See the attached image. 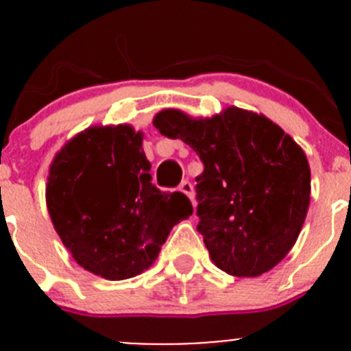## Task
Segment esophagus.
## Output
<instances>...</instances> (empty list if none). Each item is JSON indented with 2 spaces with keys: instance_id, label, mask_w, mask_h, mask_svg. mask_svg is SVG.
Listing matches in <instances>:
<instances>
[{
  "instance_id": "34e87169",
  "label": "esophagus",
  "mask_w": 351,
  "mask_h": 351,
  "mask_svg": "<svg viewBox=\"0 0 351 351\" xmlns=\"http://www.w3.org/2000/svg\"><path fill=\"white\" fill-rule=\"evenodd\" d=\"M180 192L185 193V195L189 197L190 200L193 202V185L189 182V180H185V182H182V185H180Z\"/></svg>"
}]
</instances>
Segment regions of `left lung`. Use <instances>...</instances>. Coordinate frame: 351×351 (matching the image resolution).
Masks as SVG:
<instances>
[{"label":"left lung","instance_id":"left-lung-1","mask_svg":"<svg viewBox=\"0 0 351 351\" xmlns=\"http://www.w3.org/2000/svg\"><path fill=\"white\" fill-rule=\"evenodd\" d=\"M153 123L204 162L195 178L197 229L215 267L234 277H260L280 263L311 202L302 147L263 113L238 107L205 119L166 108Z\"/></svg>","mask_w":351,"mask_h":351}]
</instances>
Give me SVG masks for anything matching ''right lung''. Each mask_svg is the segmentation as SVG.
Segmentation results:
<instances>
[{
    "label": "right lung",
    "mask_w": 351,
    "mask_h": 351,
    "mask_svg": "<svg viewBox=\"0 0 351 351\" xmlns=\"http://www.w3.org/2000/svg\"><path fill=\"white\" fill-rule=\"evenodd\" d=\"M143 139L129 123L88 127L49 168L45 202L56 232L80 267L105 280L147 270L173 226L193 212L183 193L151 183Z\"/></svg>",
    "instance_id": "obj_1"
}]
</instances>
